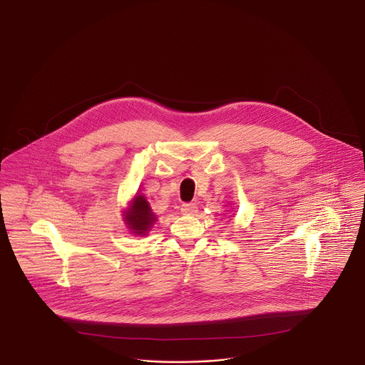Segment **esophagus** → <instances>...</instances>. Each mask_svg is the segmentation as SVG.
Masks as SVG:
<instances>
[{"label":"esophagus","mask_w":365,"mask_h":365,"mask_svg":"<svg viewBox=\"0 0 365 365\" xmlns=\"http://www.w3.org/2000/svg\"><path fill=\"white\" fill-rule=\"evenodd\" d=\"M180 210H182V213H183V215L194 216V215L197 213V210H198V209H197V205H195V204H183Z\"/></svg>","instance_id":"1"}]
</instances>
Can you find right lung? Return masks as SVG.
<instances>
[{
	"instance_id": "add662e5",
	"label": "right lung",
	"mask_w": 365,
	"mask_h": 365,
	"mask_svg": "<svg viewBox=\"0 0 365 365\" xmlns=\"http://www.w3.org/2000/svg\"><path fill=\"white\" fill-rule=\"evenodd\" d=\"M156 215L152 212L149 202L140 194H137L128 209L124 212V222L135 235H146L156 222Z\"/></svg>"
}]
</instances>
